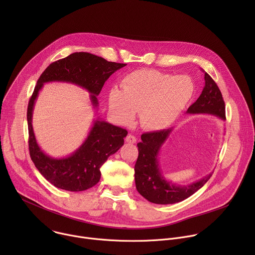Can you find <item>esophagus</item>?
Here are the masks:
<instances>
[{
	"label": "esophagus",
	"mask_w": 255,
	"mask_h": 255,
	"mask_svg": "<svg viewBox=\"0 0 255 255\" xmlns=\"http://www.w3.org/2000/svg\"><path fill=\"white\" fill-rule=\"evenodd\" d=\"M125 140H126V142H128V143H136V137L134 136V135H132V134H128L127 136H126V138H125Z\"/></svg>",
	"instance_id": "1"
}]
</instances>
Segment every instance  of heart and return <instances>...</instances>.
<instances>
[{
  "label": "heart",
  "instance_id": "b5f03b06",
  "mask_svg": "<svg viewBox=\"0 0 255 255\" xmlns=\"http://www.w3.org/2000/svg\"><path fill=\"white\" fill-rule=\"evenodd\" d=\"M122 89L114 87L108 96L113 117L130 125L139 112L141 126L159 131L170 126L191 102L195 85L187 76H175L155 69H138L126 75Z\"/></svg>",
  "mask_w": 255,
  "mask_h": 255
}]
</instances>
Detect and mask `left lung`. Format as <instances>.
<instances>
[{
    "label": "left lung",
    "instance_id": "left-lung-1",
    "mask_svg": "<svg viewBox=\"0 0 255 255\" xmlns=\"http://www.w3.org/2000/svg\"><path fill=\"white\" fill-rule=\"evenodd\" d=\"M188 114H209L225 121V103L222 94L205 72V86L201 96L188 109ZM173 128L144 133L138 146V158L134 167L135 185L138 193L147 201L168 205L184 201L200 190L210 179L212 172L192 184L180 186L173 184L163 175L158 160L162 145L168 139Z\"/></svg>",
    "mask_w": 255,
    "mask_h": 255
}]
</instances>
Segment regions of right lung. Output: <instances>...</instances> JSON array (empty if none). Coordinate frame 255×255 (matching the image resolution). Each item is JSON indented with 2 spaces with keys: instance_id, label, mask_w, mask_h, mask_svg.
<instances>
[{
  "instance_id": "obj_1",
  "label": "right lung",
  "mask_w": 255,
  "mask_h": 255,
  "mask_svg": "<svg viewBox=\"0 0 255 255\" xmlns=\"http://www.w3.org/2000/svg\"><path fill=\"white\" fill-rule=\"evenodd\" d=\"M125 65L127 64L108 61L92 53L76 52L51 63L38 79L27 110L29 151L36 168L54 187L69 192H82L97 185L101 178L100 167L109 156L123 146L128 132L99 116L94 120L85 141L71 154L64 157L46 154L38 145L32 126L35 102L43 85L56 82L81 87L89 92L91 104L98 110L97 96L105 82Z\"/></svg>"
}]
</instances>
